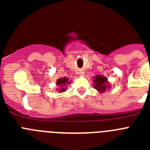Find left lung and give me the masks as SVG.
Masks as SVG:
<instances>
[{
	"instance_id": "obj_1",
	"label": "left lung",
	"mask_w": 150,
	"mask_h": 150,
	"mask_svg": "<svg viewBox=\"0 0 150 150\" xmlns=\"http://www.w3.org/2000/svg\"><path fill=\"white\" fill-rule=\"evenodd\" d=\"M94 83H95V88H96L97 90L98 91H105L108 87H110V86L108 85V83H107V79L106 77H104V76H101L100 75H97L95 78H94Z\"/></svg>"
}]
</instances>
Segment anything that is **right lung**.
Listing matches in <instances>:
<instances>
[{
	"label": "right lung",
	"instance_id": "obj_1",
	"mask_svg": "<svg viewBox=\"0 0 150 150\" xmlns=\"http://www.w3.org/2000/svg\"><path fill=\"white\" fill-rule=\"evenodd\" d=\"M67 81H68V79H67L66 77L63 78V79H58V81H57V85L63 86V85H65V84H70L71 81H69V82H67ZM59 91H65V89H64V88H63V87H62V88H61Z\"/></svg>",
	"mask_w": 150,
	"mask_h": 150
}]
</instances>
